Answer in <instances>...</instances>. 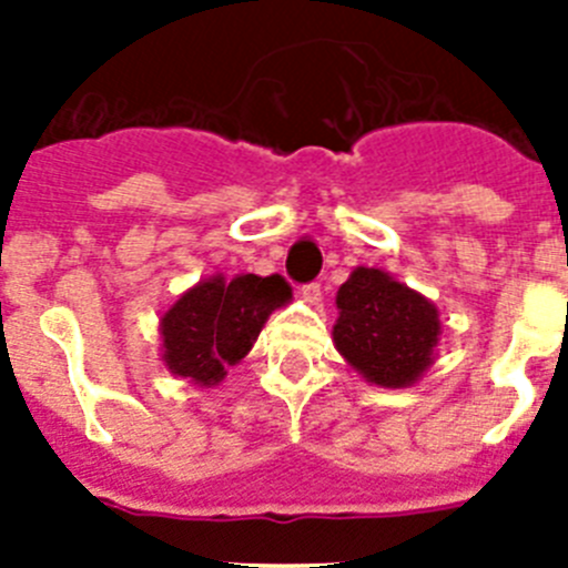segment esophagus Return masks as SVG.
<instances>
[{
    "label": "esophagus",
    "mask_w": 568,
    "mask_h": 568,
    "mask_svg": "<svg viewBox=\"0 0 568 568\" xmlns=\"http://www.w3.org/2000/svg\"><path fill=\"white\" fill-rule=\"evenodd\" d=\"M301 295H304V301H307V304H321L318 281H310V284H304V287H301Z\"/></svg>",
    "instance_id": "esophagus-1"
}]
</instances>
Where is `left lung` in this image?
Instances as JSON below:
<instances>
[{
  "mask_svg": "<svg viewBox=\"0 0 568 568\" xmlns=\"http://www.w3.org/2000/svg\"><path fill=\"white\" fill-rule=\"evenodd\" d=\"M333 327L338 353L381 386H406L433 364L438 310L381 270L358 267L338 290Z\"/></svg>",
  "mask_w": 568,
  "mask_h": 568,
  "instance_id": "8db88e82",
  "label": "left lung"
}]
</instances>
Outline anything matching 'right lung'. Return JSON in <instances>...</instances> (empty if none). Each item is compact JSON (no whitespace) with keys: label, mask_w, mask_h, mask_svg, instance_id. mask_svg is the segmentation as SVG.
I'll return each mask as SVG.
<instances>
[{"label":"right lung","mask_w":568,"mask_h":568,"mask_svg":"<svg viewBox=\"0 0 568 568\" xmlns=\"http://www.w3.org/2000/svg\"><path fill=\"white\" fill-rule=\"evenodd\" d=\"M290 298L293 287L281 275H215L195 284L162 318L164 364L195 384H219L224 366L250 353L267 315Z\"/></svg>","instance_id":"obj_1"}]
</instances>
